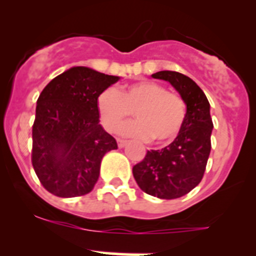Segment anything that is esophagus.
Wrapping results in <instances>:
<instances>
[{
    "instance_id": "obj_1",
    "label": "esophagus",
    "mask_w": 256,
    "mask_h": 256,
    "mask_svg": "<svg viewBox=\"0 0 256 256\" xmlns=\"http://www.w3.org/2000/svg\"><path fill=\"white\" fill-rule=\"evenodd\" d=\"M126 144V140H118V147H119V148H123Z\"/></svg>"
}]
</instances>
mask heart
<instances>
[{"instance_id":"heart-1","label":"heart","mask_w":256,"mask_h":256,"mask_svg":"<svg viewBox=\"0 0 256 256\" xmlns=\"http://www.w3.org/2000/svg\"><path fill=\"white\" fill-rule=\"evenodd\" d=\"M96 108L108 132H116L134 112L137 120L122 126V134L140 140L153 138L157 143L174 140L186 118L184 99L153 82H138L118 90H104Z\"/></svg>"}]
</instances>
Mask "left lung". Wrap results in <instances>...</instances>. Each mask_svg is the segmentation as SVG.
<instances>
[{
    "label": "left lung",
    "mask_w": 256,
    "mask_h": 256,
    "mask_svg": "<svg viewBox=\"0 0 256 256\" xmlns=\"http://www.w3.org/2000/svg\"><path fill=\"white\" fill-rule=\"evenodd\" d=\"M152 78L168 82L186 104V118L178 136L167 147L148 150L133 167L143 192L163 200L178 198L201 182L211 150L210 103L201 88L186 75L163 70Z\"/></svg>",
    "instance_id": "obj_1"
}]
</instances>
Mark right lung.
Instances as JSON below:
<instances>
[{"label": "right lung", "instance_id": "1", "mask_svg": "<svg viewBox=\"0 0 256 256\" xmlns=\"http://www.w3.org/2000/svg\"><path fill=\"white\" fill-rule=\"evenodd\" d=\"M119 79L74 66L41 92L32 126V166L50 194L76 197L94 188L104 154L118 148L99 123L96 102Z\"/></svg>", "mask_w": 256, "mask_h": 256}]
</instances>
